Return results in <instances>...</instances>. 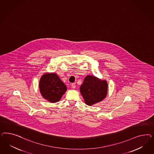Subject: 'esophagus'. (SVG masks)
<instances>
[{
	"mask_svg": "<svg viewBox=\"0 0 154 154\" xmlns=\"http://www.w3.org/2000/svg\"><path fill=\"white\" fill-rule=\"evenodd\" d=\"M71 86H72V88L73 89H75V83L72 84V85H71Z\"/></svg>",
	"mask_w": 154,
	"mask_h": 154,
	"instance_id": "esophagus-1",
	"label": "esophagus"
}]
</instances>
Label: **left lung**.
Masks as SVG:
<instances>
[{
  "label": "left lung",
  "instance_id": "1",
  "mask_svg": "<svg viewBox=\"0 0 154 154\" xmlns=\"http://www.w3.org/2000/svg\"><path fill=\"white\" fill-rule=\"evenodd\" d=\"M107 83L95 77L88 75L80 87V92L86 104L91 106L102 101L107 95Z\"/></svg>",
  "mask_w": 154,
  "mask_h": 154
}]
</instances>
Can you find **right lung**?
<instances>
[{"instance_id": "1", "label": "right lung", "mask_w": 154, "mask_h": 154, "mask_svg": "<svg viewBox=\"0 0 154 154\" xmlns=\"http://www.w3.org/2000/svg\"><path fill=\"white\" fill-rule=\"evenodd\" d=\"M39 89L43 98L50 102L55 103L60 100L66 90V87L57 75L51 73L42 75Z\"/></svg>"}]
</instances>
